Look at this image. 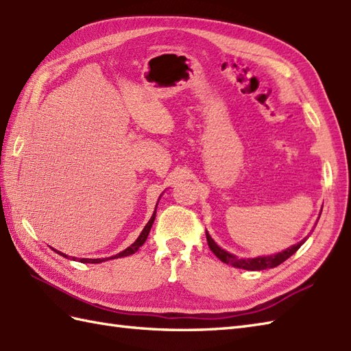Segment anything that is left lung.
<instances>
[{
    "label": "left lung",
    "instance_id": "left-lung-1",
    "mask_svg": "<svg viewBox=\"0 0 351 351\" xmlns=\"http://www.w3.org/2000/svg\"><path fill=\"white\" fill-rule=\"evenodd\" d=\"M319 219H320V216H319ZM315 225H317V223H315ZM205 235H207V241H208L210 250L215 253L221 262H225L226 265H232L234 268L247 269V271H262V269H269V268L278 267L280 263H283L286 259L290 258V256L295 254L299 250V247H301L306 241V238H308V235H306L302 241H299L298 244L290 245L289 249L280 252L277 254L258 256V258H238L237 254L229 253L225 249H221L220 245H217L216 241L213 240L211 235L208 232H205Z\"/></svg>",
    "mask_w": 351,
    "mask_h": 351
}]
</instances>
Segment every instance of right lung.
Segmentation results:
<instances>
[{
  "instance_id": "obj_1",
  "label": "right lung",
  "mask_w": 351,
  "mask_h": 351,
  "mask_svg": "<svg viewBox=\"0 0 351 351\" xmlns=\"http://www.w3.org/2000/svg\"><path fill=\"white\" fill-rule=\"evenodd\" d=\"M162 196V195H160ZM159 196V198H160ZM158 202H159V199H158ZM156 207H158V204H156ZM156 207H155V211H153V215H152V217H150V220L147 221V225L144 226V229L141 230V234L138 235V238H136V240L130 245V247H126V249L123 250V252H121V253H117V254H114V256H110V258H104V259H80V262L82 263H101V262H106V261H111V259H119V258H125V256H131V254H134L136 250L140 249V247L146 243V240H147V237H149V232H150V229H152V225H153V221H155V217H156ZM53 252H56L58 254H61V256H64V258H68V254H65V253H62V252H58V250H55V249H52ZM71 261H77V258H71Z\"/></svg>"
}]
</instances>
